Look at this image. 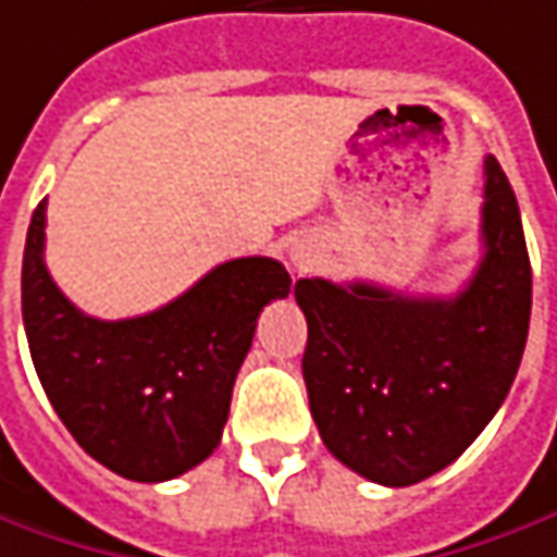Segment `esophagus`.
Segmentation results:
<instances>
[{"mask_svg": "<svg viewBox=\"0 0 557 557\" xmlns=\"http://www.w3.org/2000/svg\"><path fill=\"white\" fill-rule=\"evenodd\" d=\"M289 262H293L298 274H305V271H310L317 264V247L310 240H298V244L289 247Z\"/></svg>", "mask_w": 557, "mask_h": 557, "instance_id": "esophagus-1", "label": "esophagus"}]
</instances>
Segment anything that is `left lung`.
Listing matches in <instances>:
<instances>
[{"mask_svg": "<svg viewBox=\"0 0 557 557\" xmlns=\"http://www.w3.org/2000/svg\"><path fill=\"white\" fill-rule=\"evenodd\" d=\"M485 256L451 298L298 280L301 372L326 448L369 482L406 487L454 463L497 414L531 326V259L512 185L485 158Z\"/></svg>", "mask_w": 557, "mask_h": 557, "instance_id": "left-lung-1", "label": "left lung"}]
</instances>
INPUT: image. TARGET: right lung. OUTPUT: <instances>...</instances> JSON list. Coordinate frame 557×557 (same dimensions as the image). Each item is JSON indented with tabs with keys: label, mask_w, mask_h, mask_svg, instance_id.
Segmentation results:
<instances>
[{
	"label": "right lung",
	"mask_w": 557,
	"mask_h": 557,
	"mask_svg": "<svg viewBox=\"0 0 557 557\" xmlns=\"http://www.w3.org/2000/svg\"><path fill=\"white\" fill-rule=\"evenodd\" d=\"M293 280L277 259L215 264L164 308L97 320L45 268V200L24 247L21 301L33 366L57 418L106 469L168 482L215 451L264 305Z\"/></svg>",
	"instance_id": "add662e5"
}]
</instances>
